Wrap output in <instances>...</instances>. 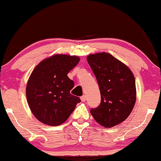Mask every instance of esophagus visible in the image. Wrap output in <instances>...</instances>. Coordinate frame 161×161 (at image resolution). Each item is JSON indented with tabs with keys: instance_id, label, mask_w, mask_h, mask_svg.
I'll use <instances>...</instances> for the list:
<instances>
[{
	"instance_id": "34e87169",
	"label": "esophagus",
	"mask_w": 161,
	"mask_h": 161,
	"mask_svg": "<svg viewBox=\"0 0 161 161\" xmlns=\"http://www.w3.org/2000/svg\"><path fill=\"white\" fill-rule=\"evenodd\" d=\"M80 100H81V101H82V102H85L86 101V96H85V95H84V96L81 97Z\"/></svg>"
}]
</instances>
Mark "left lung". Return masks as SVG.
<instances>
[{"mask_svg": "<svg viewBox=\"0 0 161 161\" xmlns=\"http://www.w3.org/2000/svg\"><path fill=\"white\" fill-rule=\"evenodd\" d=\"M87 62L92 69L101 92V101L91 113L104 127H113L130 114L136 98L135 78L130 69L106 52L90 54Z\"/></svg>", "mask_w": 161, "mask_h": 161, "instance_id": "obj_1", "label": "left lung"}]
</instances>
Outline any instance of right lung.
I'll list each match as a JSON object with an SVG mask.
<instances>
[{"mask_svg": "<svg viewBox=\"0 0 161 161\" xmlns=\"http://www.w3.org/2000/svg\"><path fill=\"white\" fill-rule=\"evenodd\" d=\"M80 61L77 56L54 54L33 70L26 87L29 108L43 124L58 126L67 120L80 99L72 95L74 83L67 74Z\"/></svg>", "mask_w": 161, "mask_h": 161, "instance_id": "right-lung-1", "label": "right lung"}]
</instances>
